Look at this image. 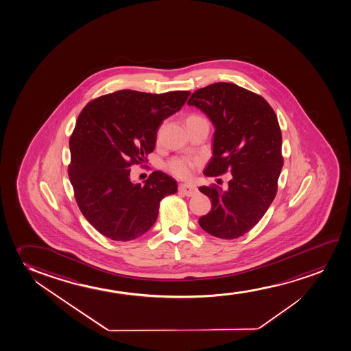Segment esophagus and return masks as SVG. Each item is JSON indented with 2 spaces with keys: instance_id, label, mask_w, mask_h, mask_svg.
Listing matches in <instances>:
<instances>
[{
  "instance_id": "obj_1",
  "label": "esophagus",
  "mask_w": 351,
  "mask_h": 351,
  "mask_svg": "<svg viewBox=\"0 0 351 351\" xmlns=\"http://www.w3.org/2000/svg\"><path fill=\"white\" fill-rule=\"evenodd\" d=\"M180 191H182L186 196H193L197 193V188L191 183H183V184H180Z\"/></svg>"
}]
</instances>
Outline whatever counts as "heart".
<instances>
[{
	"instance_id": "1",
	"label": "heart",
	"mask_w": 351,
	"mask_h": 351,
	"mask_svg": "<svg viewBox=\"0 0 351 351\" xmlns=\"http://www.w3.org/2000/svg\"><path fill=\"white\" fill-rule=\"evenodd\" d=\"M191 119H200V117L191 115V117L187 119V121L188 120H191ZM193 167H194V163H193L191 160L184 158V157L173 158V160H170L168 164L169 170H170L173 175L178 176V178H188L191 173Z\"/></svg>"
}]
</instances>
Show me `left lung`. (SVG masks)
<instances>
[{
	"label": "left lung",
	"instance_id": "8db88e82",
	"mask_svg": "<svg viewBox=\"0 0 351 351\" xmlns=\"http://www.w3.org/2000/svg\"><path fill=\"white\" fill-rule=\"evenodd\" d=\"M188 105L204 112L215 128L204 173H232L226 189L199 188L212 202L199 223L214 237H241L260 221L278 191L283 158L276 114L262 96L233 83L197 89Z\"/></svg>",
	"mask_w": 351,
	"mask_h": 351
}]
</instances>
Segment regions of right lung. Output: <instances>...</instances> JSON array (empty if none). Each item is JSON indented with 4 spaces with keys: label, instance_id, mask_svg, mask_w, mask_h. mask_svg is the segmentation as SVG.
Here are the masks:
<instances>
[{
    "label": "right lung",
    "instance_id": "1",
    "mask_svg": "<svg viewBox=\"0 0 351 351\" xmlns=\"http://www.w3.org/2000/svg\"><path fill=\"white\" fill-rule=\"evenodd\" d=\"M189 95L119 90L91 101L78 115L69 141V178L84 218L105 237H141L157 220L160 200L178 191V182L162 171L144 184L132 182L130 167L155 150L160 123Z\"/></svg>",
    "mask_w": 351,
    "mask_h": 351
}]
</instances>
